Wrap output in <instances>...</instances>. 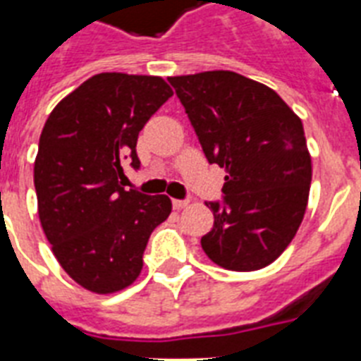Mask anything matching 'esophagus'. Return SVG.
<instances>
[{"label": "esophagus", "mask_w": 361, "mask_h": 361, "mask_svg": "<svg viewBox=\"0 0 361 361\" xmlns=\"http://www.w3.org/2000/svg\"><path fill=\"white\" fill-rule=\"evenodd\" d=\"M172 206H174L176 209H183L189 206V200H178V198H176V200H172Z\"/></svg>", "instance_id": "esophagus-1"}]
</instances>
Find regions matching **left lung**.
Instances as JSON below:
<instances>
[{
	"mask_svg": "<svg viewBox=\"0 0 361 361\" xmlns=\"http://www.w3.org/2000/svg\"><path fill=\"white\" fill-rule=\"evenodd\" d=\"M209 163L225 169L223 204L208 202L214 228L204 252L232 271L279 258L302 225L311 153L302 120L260 82L234 71L169 76Z\"/></svg>",
	"mask_w": 361,
	"mask_h": 361,
	"instance_id": "obj_1",
	"label": "left lung"
}]
</instances>
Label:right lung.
<instances>
[{
	"label": "right lung",
	"instance_id": "add662e5",
	"mask_svg": "<svg viewBox=\"0 0 361 361\" xmlns=\"http://www.w3.org/2000/svg\"><path fill=\"white\" fill-rule=\"evenodd\" d=\"M172 95L161 76L101 73L61 99L42 127L37 212L59 266L86 290L133 285L147 240L172 212L166 195L121 187L125 161L140 166L138 133Z\"/></svg>",
	"mask_w": 361,
	"mask_h": 361
}]
</instances>
